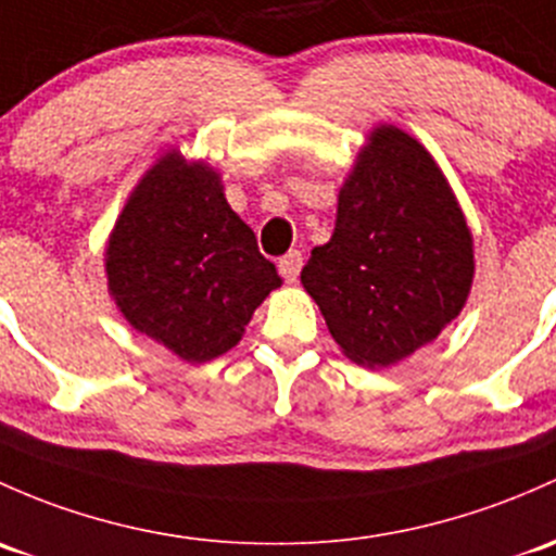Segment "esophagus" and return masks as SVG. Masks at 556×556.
Listing matches in <instances>:
<instances>
[{
  "label": "esophagus",
  "mask_w": 556,
  "mask_h": 556,
  "mask_svg": "<svg viewBox=\"0 0 556 556\" xmlns=\"http://www.w3.org/2000/svg\"><path fill=\"white\" fill-rule=\"evenodd\" d=\"M301 266H303V255L298 253V250H290L288 255L279 258V274H282L288 282H295L298 274H301Z\"/></svg>",
  "instance_id": "obj_1"
}]
</instances>
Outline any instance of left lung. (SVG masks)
I'll return each instance as SVG.
<instances>
[{"label": "left lung", "instance_id": "left-lung-1", "mask_svg": "<svg viewBox=\"0 0 556 556\" xmlns=\"http://www.w3.org/2000/svg\"><path fill=\"white\" fill-rule=\"evenodd\" d=\"M471 279V231L434 156L400 127H376L341 186L330 242L301 271L330 336L356 365L389 367L458 317Z\"/></svg>", "mask_w": 556, "mask_h": 556}]
</instances>
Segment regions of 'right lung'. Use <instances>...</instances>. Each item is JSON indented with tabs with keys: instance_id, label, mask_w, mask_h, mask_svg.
Listing matches in <instances>:
<instances>
[{
	"instance_id": "obj_1",
	"label": "right lung",
	"mask_w": 556,
	"mask_h": 556,
	"mask_svg": "<svg viewBox=\"0 0 556 556\" xmlns=\"http://www.w3.org/2000/svg\"><path fill=\"white\" fill-rule=\"evenodd\" d=\"M106 277L127 323L186 362L237 346L263 298L282 285L226 202L220 175L178 149L132 189L109 237Z\"/></svg>"
}]
</instances>
